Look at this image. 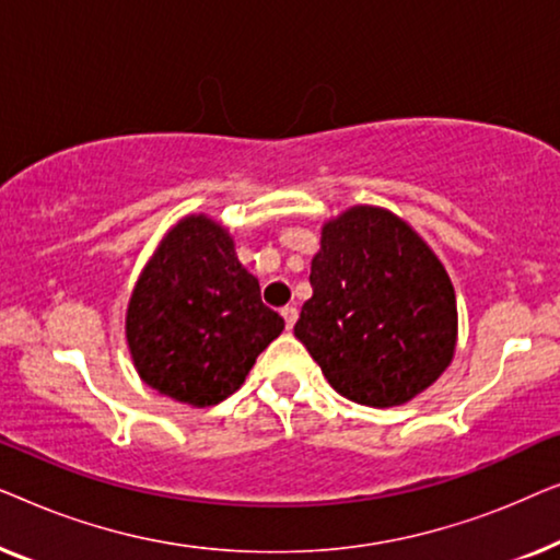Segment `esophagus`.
<instances>
[{
	"label": "esophagus",
	"instance_id": "obj_1",
	"mask_svg": "<svg viewBox=\"0 0 560 560\" xmlns=\"http://www.w3.org/2000/svg\"><path fill=\"white\" fill-rule=\"evenodd\" d=\"M280 313H282V318H285V328L290 331V328H293L295 320H298V308H295V305H285V308H282Z\"/></svg>",
	"mask_w": 560,
	"mask_h": 560
}]
</instances>
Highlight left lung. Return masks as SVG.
Instances as JSON below:
<instances>
[{"instance_id": "1", "label": "left lung", "mask_w": 560, "mask_h": 560, "mask_svg": "<svg viewBox=\"0 0 560 560\" xmlns=\"http://www.w3.org/2000/svg\"><path fill=\"white\" fill-rule=\"evenodd\" d=\"M311 288L293 331L347 400L402 405L451 364L454 285L395 213L354 206L328 221L311 262Z\"/></svg>"}]
</instances>
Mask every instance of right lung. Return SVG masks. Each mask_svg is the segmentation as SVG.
<instances>
[{"mask_svg": "<svg viewBox=\"0 0 560 560\" xmlns=\"http://www.w3.org/2000/svg\"><path fill=\"white\" fill-rule=\"evenodd\" d=\"M285 328L236 259L226 229L206 217L175 224L137 280L127 341L140 377L160 395L206 408L240 389Z\"/></svg>", "mask_w": 560, "mask_h": 560, "instance_id": "add662e5", "label": "right lung"}]
</instances>
